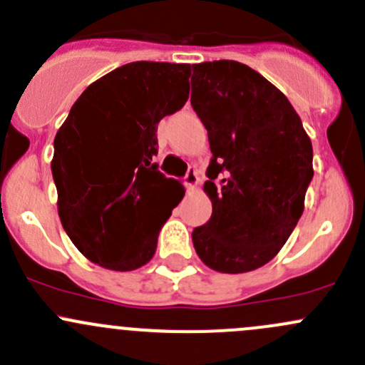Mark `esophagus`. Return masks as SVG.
Listing matches in <instances>:
<instances>
[{
    "label": "esophagus",
    "instance_id": "esophagus-1",
    "mask_svg": "<svg viewBox=\"0 0 365 365\" xmlns=\"http://www.w3.org/2000/svg\"><path fill=\"white\" fill-rule=\"evenodd\" d=\"M183 182H185L187 189H196L197 183H200V173H197V169L189 168V171L183 176Z\"/></svg>",
    "mask_w": 365,
    "mask_h": 365
}]
</instances>
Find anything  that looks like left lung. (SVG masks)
<instances>
[{
    "label": "left lung",
    "instance_id": "1",
    "mask_svg": "<svg viewBox=\"0 0 365 365\" xmlns=\"http://www.w3.org/2000/svg\"><path fill=\"white\" fill-rule=\"evenodd\" d=\"M190 104L208 130L212 217L192 231L201 261L222 274L267 264L295 230L312 145L281 90L233 60L192 65Z\"/></svg>",
    "mask_w": 365,
    "mask_h": 365
}]
</instances>
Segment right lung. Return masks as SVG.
<instances>
[{
    "label": "right lung",
    "instance_id": "1",
    "mask_svg": "<svg viewBox=\"0 0 365 365\" xmlns=\"http://www.w3.org/2000/svg\"><path fill=\"white\" fill-rule=\"evenodd\" d=\"M190 65L134 61L83 91L51 162L63 230L91 263L116 272L153 257L180 182L153 164L157 125L189 98ZM183 197V196H182Z\"/></svg>",
    "mask_w": 365,
    "mask_h": 365
}]
</instances>
